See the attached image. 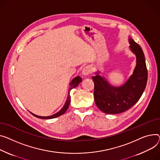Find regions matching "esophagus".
<instances>
[{"label": "esophagus", "mask_w": 160, "mask_h": 160, "mask_svg": "<svg viewBox=\"0 0 160 160\" xmlns=\"http://www.w3.org/2000/svg\"><path fill=\"white\" fill-rule=\"evenodd\" d=\"M91 71H92V69L90 66H86L85 68H83V69L82 70V74L85 76H88L91 72Z\"/></svg>", "instance_id": "34e87169"}]
</instances>
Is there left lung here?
<instances>
[{
    "mask_svg": "<svg viewBox=\"0 0 160 160\" xmlns=\"http://www.w3.org/2000/svg\"><path fill=\"white\" fill-rule=\"evenodd\" d=\"M130 48L136 56L134 72L123 86L112 87L105 78L98 74L92 77L94 83V98L96 105L106 114H118L128 110L139 100L147 82V69L142 48L129 38Z\"/></svg>",
    "mask_w": 160,
    "mask_h": 160,
    "instance_id": "left-lung-1",
    "label": "left lung"
}]
</instances>
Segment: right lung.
I'll list each match as a JSON object with an SVG mask.
<instances>
[{
	"instance_id": "right-lung-1",
	"label": "right lung",
	"mask_w": 160,
	"mask_h": 160,
	"mask_svg": "<svg viewBox=\"0 0 160 160\" xmlns=\"http://www.w3.org/2000/svg\"><path fill=\"white\" fill-rule=\"evenodd\" d=\"M82 82V78L80 77H77L74 78V79H72V80L71 81V82L70 83V88H69V92H68V99L65 103V105H63V107L62 108V109L58 111V112H57L56 114H53V115H51V116H37L36 114H34L33 113H31L32 114H33L34 116L37 117V118H41V119H51V118H57V117H58L62 114H64L66 112V111L68 110V108H69V103H70V102H71V97H70V94H69V92L70 91L74 88H76L78 85L79 84L80 82Z\"/></svg>"
}]
</instances>
